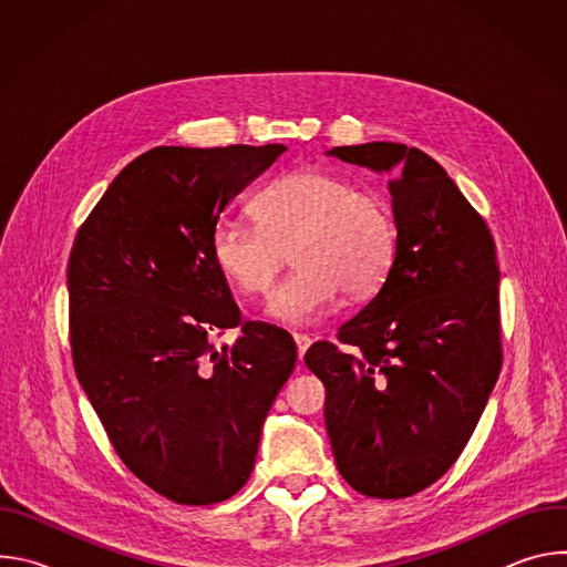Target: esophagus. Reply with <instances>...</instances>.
<instances>
[{"instance_id": "esophagus-1", "label": "esophagus", "mask_w": 567, "mask_h": 567, "mask_svg": "<svg viewBox=\"0 0 567 567\" xmlns=\"http://www.w3.org/2000/svg\"><path fill=\"white\" fill-rule=\"evenodd\" d=\"M293 341H296V348H298V359L302 361L305 352H307L309 346H311V339H309L307 334H293Z\"/></svg>"}]
</instances>
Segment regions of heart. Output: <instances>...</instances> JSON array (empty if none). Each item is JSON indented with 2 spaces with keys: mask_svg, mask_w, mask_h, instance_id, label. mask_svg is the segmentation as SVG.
Wrapping results in <instances>:
<instances>
[{
  "mask_svg": "<svg viewBox=\"0 0 567 567\" xmlns=\"http://www.w3.org/2000/svg\"><path fill=\"white\" fill-rule=\"evenodd\" d=\"M258 224L221 219L210 254L226 280L247 296L267 293L287 254L298 267L269 298L271 318L289 326L326 316L346 291L372 293L390 274L396 228L388 202L328 171L278 177L254 199Z\"/></svg>",
  "mask_w": 567,
  "mask_h": 567,
  "instance_id": "heart-1",
  "label": "heart"
}]
</instances>
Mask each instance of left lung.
<instances>
[{
	"label": "left lung",
	"mask_w": 567,
	"mask_h": 567,
	"mask_svg": "<svg viewBox=\"0 0 567 567\" xmlns=\"http://www.w3.org/2000/svg\"><path fill=\"white\" fill-rule=\"evenodd\" d=\"M390 177L396 254L372 300L339 328L343 352L313 343L326 426L352 489L406 498L460 457L498 381L501 307L494 237L446 171L417 147H332Z\"/></svg>",
	"instance_id": "8db88e82"
}]
</instances>
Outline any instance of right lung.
Masks as SVG:
<instances>
[{"instance_id":"obj_1","label":"right lung","mask_w":567,"mask_h":567,"mask_svg":"<svg viewBox=\"0 0 567 567\" xmlns=\"http://www.w3.org/2000/svg\"><path fill=\"white\" fill-rule=\"evenodd\" d=\"M285 150L152 147L110 184L69 256L78 381L125 466L179 505L245 487L296 365L289 332L241 322L210 254L226 204ZM228 327L243 337L217 351L209 339Z\"/></svg>"}]
</instances>
